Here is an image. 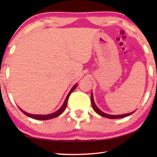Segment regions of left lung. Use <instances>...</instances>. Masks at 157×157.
<instances>
[{
	"mask_svg": "<svg viewBox=\"0 0 157 157\" xmlns=\"http://www.w3.org/2000/svg\"><path fill=\"white\" fill-rule=\"evenodd\" d=\"M91 100L92 107H93L94 110L96 112L98 113V114H99V115L101 116V117H106V118H109V119H120V118H124V117H128V116L132 114V113H134V112H132V113H126V114H123V115H109V114H106V113H104V112H102L101 111H100L99 109L97 108V106H96L95 103H94V101L93 94H91Z\"/></svg>",
	"mask_w": 157,
	"mask_h": 157,
	"instance_id": "left-lung-1",
	"label": "left lung"
}]
</instances>
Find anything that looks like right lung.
<instances>
[{"label":"right lung","mask_w":157,"mask_h":157,"mask_svg":"<svg viewBox=\"0 0 157 157\" xmlns=\"http://www.w3.org/2000/svg\"><path fill=\"white\" fill-rule=\"evenodd\" d=\"M77 86V84H75L74 86L72 87V89H71V91L69 93H68L67 97H66L65 101H64L63 106H62L61 108H60L59 110H58L56 112L53 113H51V114H48V115H35V114H30V113H28L26 112H25V111H23V110H20L22 111V112L24 113L25 115H26L27 117H31L32 119H38V120H48V119H53V118L55 117H59L60 114H61L63 112L64 110H65L66 108V106H67V102H68V98H69V96L71 95V94L72 93L73 91L76 89Z\"/></svg>","instance_id":"add662e5"}]
</instances>
